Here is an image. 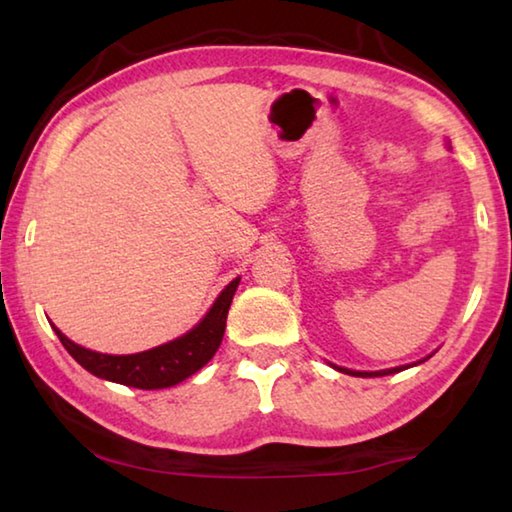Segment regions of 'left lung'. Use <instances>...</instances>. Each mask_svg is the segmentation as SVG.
I'll list each match as a JSON object with an SVG mask.
<instances>
[{
	"label": "left lung",
	"mask_w": 512,
	"mask_h": 512,
	"mask_svg": "<svg viewBox=\"0 0 512 512\" xmlns=\"http://www.w3.org/2000/svg\"><path fill=\"white\" fill-rule=\"evenodd\" d=\"M447 146H449V144H447ZM431 357H433V352L429 354V357H424V359H420V361L406 363V366L386 368V370H350V368H343V366H334V363H329V366H332L334 370H339V372H345V375H352V377H384V375H395V372H402V370H406V368H413V366H418V363L427 361V359H431Z\"/></svg>",
	"instance_id": "1"
}]
</instances>
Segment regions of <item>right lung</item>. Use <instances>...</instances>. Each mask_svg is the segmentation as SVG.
Here are the masks:
<instances>
[{"mask_svg":"<svg viewBox=\"0 0 512 512\" xmlns=\"http://www.w3.org/2000/svg\"><path fill=\"white\" fill-rule=\"evenodd\" d=\"M241 277H235L228 287H225L207 314L198 320V323L185 332L178 339L167 341L158 345V348L135 352V354H103L94 352L90 348L69 341L67 336L60 332L56 325L54 332L58 334L60 343L65 350L72 354L76 363L92 372L94 377L115 381V384H124L131 388H142V391H155V388H169L176 386L194 372L201 370L207 361L214 357L219 350L225 332V318H228V309L235 298V291L239 287Z\"/></svg>","mask_w":512,"mask_h":512,"instance_id":"add662e5","label":"right lung"}]
</instances>
